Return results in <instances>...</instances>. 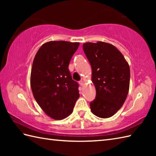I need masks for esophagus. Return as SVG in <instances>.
I'll list each match as a JSON object with an SVG mask.
<instances>
[{"label":"esophagus","instance_id":"obj_1","mask_svg":"<svg viewBox=\"0 0 156 156\" xmlns=\"http://www.w3.org/2000/svg\"><path fill=\"white\" fill-rule=\"evenodd\" d=\"M79 84H80L81 87H83L84 86V81H82V80H80V81H79Z\"/></svg>","mask_w":156,"mask_h":156}]
</instances>
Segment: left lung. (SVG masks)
<instances>
[{
  "instance_id": "1",
  "label": "left lung",
  "mask_w": 156,
  "mask_h": 156,
  "mask_svg": "<svg viewBox=\"0 0 156 156\" xmlns=\"http://www.w3.org/2000/svg\"><path fill=\"white\" fill-rule=\"evenodd\" d=\"M92 68L96 98L90 104L92 113L100 118L114 115L127 98L130 68L124 56L113 45L98 41L83 44Z\"/></svg>"
}]
</instances>
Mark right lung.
<instances>
[{
    "label": "right lung",
    "instance_id": "right-lung-1",
    "mask_svg": "<svg viewBox=\"0 0 156 156\" xmlns=\"http://www.w3.org/2000/svg\"><path fill=\"white\" fill-rule=\"evenodd\" d=\"M80 43L51 41L43 44L33 62L30 83L33 94L45 113L55 120L70 115L80 97L78 84L68 66Z\"/></svg>",
    "mask_w": 156,
    "mask_h": 156
}]
</instances>
